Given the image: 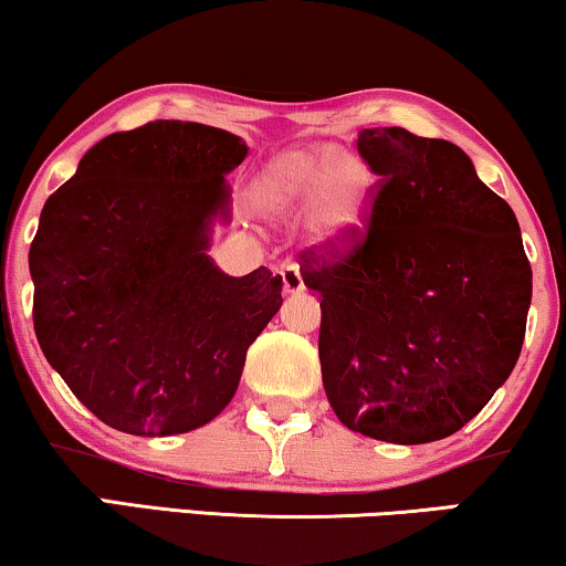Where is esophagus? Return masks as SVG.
Here are the masks:
<instances>
[{
	"mask_svg": "<svg viewBox=\"0 0 566 566\" xmlns=\"http://www.w3.org/2000/svg\"><path fill=\"white\" fill-rule=\"evenodd\" d=\"M279 274H282V284H284V292H287V295H295V292L305 290L303 271H300V266H295V263H292V266H284Z\"/></svg>",
	"mask_w": 566,
	"mask_h": 566,
	"instance_id": "esophagus-1",
	"label": "esophagus"
}]
</instances>
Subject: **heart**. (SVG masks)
<instances>
[{
  "label": "heart",
  "mask_w": 566,
  "mask_h": 566,
  "mask_svg": "<svg viewBox=\"0 0 566 566\" xmlns=\"http://www.w3.org/2000/svg\"><path fill=\"white\" fill-rule=\"evenodd\" d=\"M269 217H292L307 203L311 230L326 245H349L366 230L370 175L342 148L290 151L269 164L255 188Z\"/></svg>",
  "instance_id": "b5f03b06"
}]
</instances>
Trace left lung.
Instances as JSON below:
<instances>
[{
	"label": "left lung",
	"instance_id": "obj_1",
	"mask_svg": "<svg viewBox=\"0 0 566 566\" xmlns=\"http://www.w3.org/2000/svg\"><path fill=\"white\" fill-rule=\"evenodd\" d=\"M357 151L381 177L366 232L300 261L328 405L370 439H447L520 357L533 271L517 217L454 143L376 127Z\"/></svg>",
	"mask_w": 566,
	"mask_h": 566
}]
</instances>
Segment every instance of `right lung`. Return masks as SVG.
<instances>
[{"mask_svg":"<svg viewBox=\"0 0 566 566\" xmlns=\"http://www.w3.org/2000/svg\"><path fill=\"white\" fill-rule=\"evenodd\" d=\"M238 135L156 119L98 140L52 192L31 242L33 326L49 366L106 426L188 433L238 391L282 307L266 266L224 274L206 250L230 221Z\"/></svg>","mask_w":566,"mask_h":566,"instance_id":"1","label":"right lung"}]
</instances>
